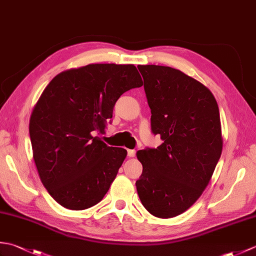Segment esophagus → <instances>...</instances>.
I'll return each mask as SVG.
<instances>
[{
  "label": "esophagus",
  "mask_w": 256,
  "mask_h": 256,
  "mask_svg": "<svg viewBox=\"0 0 256 256\" xmlns=\"http://www.w3.org/2000/svg\"><path fill=\"white\" fill-rule=\"evenodd\" d=\"M135 153H136V152H135L134 150H128V157H134V156H135Z\"/></svg>",
  "instance_id": "34e87169"
}]
</instances>
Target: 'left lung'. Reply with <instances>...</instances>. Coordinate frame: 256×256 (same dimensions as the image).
<instances>
[{
    "instance_id": "left-lung-1",
    "label": "left lung",
    "mask_w": 256,
    "mask_h": 256,
    "mask_svg": "<svg viewBox=\"0 0 256 256\" xmlns=\"http://www.w3.org/2000/svg\"><path fill=\"white\" fill-rule=\"evenodd\" d=\"M150 108L152 131L162 143L138 150L136 182L145 209L168 219L188 210L211 180L221 156L218 103L198 80L172 67L138 66Z\"/></svg>"
}]
</instances>
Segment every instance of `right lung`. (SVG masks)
<instances>
[{"instance_id":"obj_1","label":"right lung","mask_w":256,"mask_h":256,"mask_svg":"<svg viewBox=\"0 0 256 256\" xmlns=\"http://www.w3.org/2000/svg\"><path fill=\"white\" fill-rule=\"evenodd\" d=\"M142 86L134 64H116L64 70L47 84L30 135L38 175L59 204L84 210L104 197L128 152L94 135L104 132L118 98Z\"/></svg>"}]
</instances>
